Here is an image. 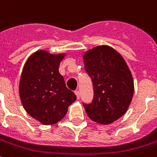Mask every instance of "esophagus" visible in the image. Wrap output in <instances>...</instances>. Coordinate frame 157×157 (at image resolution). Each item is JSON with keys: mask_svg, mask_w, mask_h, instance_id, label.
<instances>
[{"mask_svg": "<svg viewBox=\"0 0 157 157\" xmlns=\"http://www.w3.org/2000/svg\"><path fill=\"white\" fill-rule=\"evenodd\" d=\"M75 95H76V98H77V99H79L80 98V93H79V91H75Z\"/></svg>", "mask_w": 157, "mask_h": 157, "instance_id": "esophagus-1", "label": "esophagus"}]
</instances>
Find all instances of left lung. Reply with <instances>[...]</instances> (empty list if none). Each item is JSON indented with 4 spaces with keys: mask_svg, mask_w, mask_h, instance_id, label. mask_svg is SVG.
Wrapping results in <instances>:
<instances>
[{
    "mask_svg": "<svg viewBox=\"0 0 157 157\" xmlns=\"http://www.w3.org/2000/svg\"><path fill=\"white\" fill-rule=\"evenodd\" d=\"M83 61L94 93L92 102L83 106L90 119L109 124L124 115L132 101V74L120 53L108 46L89 50Z\"/></svg>",
    "mask_w": 157,
    "mask_h": 157,
    "instance_id": "1",
    "label": "left lung"
}]
</instances>
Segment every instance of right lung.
<instances>
[{"mask_svg": "<svg viewBox=\"0 0 157 157\" xmlns=\"http://www.w3.org/2000/svg\"><path fill=\"white\" fill-rule=\"evenodd\" d=\"M63 55L38 51L29 57L22 72L19 95L30 117L45 125L57 123L76 100L68 89L59 67Z\"/></svg>", "mask_w": 157, "mask_h": 157, "instance_id": "right-lung-1", "label": "right lung"}]
</instances>
